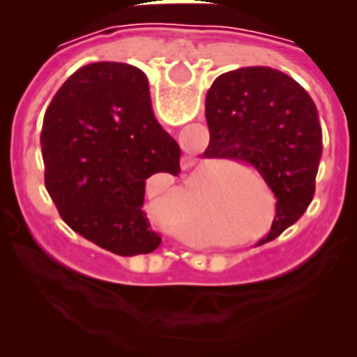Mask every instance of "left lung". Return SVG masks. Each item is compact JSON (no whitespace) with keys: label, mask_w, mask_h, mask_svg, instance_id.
<instances>
[{"label":"left lung","mask_w":357,"mask_h":357,"mask_svg":"<svg viewBox=\"0 0 357 357\" xmlns=\"http://www.w3.org/2000/svg\"><path fill=\"white\" fill-rule=\"evenodd\" d=\"M210 158L252 164L275 195L273 241L306 212L321 158V126L306 89L281 70L243 66L218 76L206 93Z\"/></svg>","instance_id":"8db88e82"}]
</instances>
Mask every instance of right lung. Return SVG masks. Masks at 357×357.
Segmentation results:
<instances>
[{
    "label": "right lung",
    "mask_w": 357,
    "mask_h": 357,
    "mask_svg": "<svg viewBox=\"0 0 357 357\" xmlns=\"http://www.w3.org/2000/svg\"><path fill=\"white\" fill-rule=\"evenodd\" d=\"M45 187L74 231L118 256L149 255L160 237L141 210L147 179L179 174V145L158 124L147 76L91 63L61 86L43 118Z\"/></svg>",
    "instance_id": "obj_1"
}]
</instances>
